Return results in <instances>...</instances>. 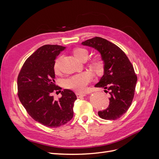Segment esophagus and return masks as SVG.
Instances as JSON below:
<instances>
[{"label":"esophagus","mask_w":159,"mask_h":159,"mask_svg":"<svg viewBox=\"0 0 159 159\" xmlns=\"http://www.w3.org/2000/svg\"><path fill=\"white\" fill-rule=\"evenodd\" d=\"M75 95H76L77 98H82V97H84V96L85 95V93H79V92H76V93H75Z\"/></svg>","instance_id":"obj_1"}]
</instances>
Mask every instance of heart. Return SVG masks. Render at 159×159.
<instances>
[{"label": "heart", "instance_id": "heart-1", "mask_svg": "<svg viewBox=\"0 0 159 159\" xmlns=\"http://www.w3.org/2000/svg\"><path fill=\"white\" fill-rule=\"evenodd\" d=\"M73 54L75 58L79 61H85L89 56V52L84 48H76L73 50ZM61 57V56H59L54 62V71L56 74H57L60 71ZM91 66L98 71H102L103 68V63L99 60H94L91 63ZM92 75L89 72H84V73L74 75L65 80L64 81V85L66 88L80 92L84 90L86 85L92 80Z\"/></svg>", "mask_w": 159, "mask_h": 159}]
</instances>
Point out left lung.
<instances>
[{
  "label": "left lung",
  "instance_id": "8db88e82",
  "mask_svg": "<svg viewBox=\"0 0 159 159\" xmlns=\"http://www.w3.org/2000/svg\"><path fill=\"white\" fill-rule=\"evenodd\" d=\"M81 45L98 50L103 61V75L95 87L109 91V105L98 112L99 116L107 120L120 118L131 106L134 97L137 78L133 66L121 48L104 38L95 37Z\"/></svg>",
  "mask_w": 159,
  "mask_h": 159
}]
</instances>
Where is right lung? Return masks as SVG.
I'll return each instance as SVG.
<instances>
[{
	"label": "right lung",
	"instance_id": "add662e5",
	"mask_svg": "<svg viewBox=\"0 0 159 159\" xmlns=\"http://www.w3.org/2000/svg\"><path fill=\"white\" fill-rule=\"evenodd\" d=\"M65 49L58 45L39 48L26 60L18 76V95L22 105L34 120L48 127L64 125L74 115L77 97L73 91L64 89L58 101L51 95L61 89L55 84L54 64Z\"/></svg>",
	"mask_w": 159,
	"mask_h": 159
}]
</instances>
